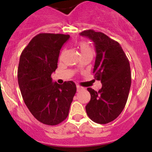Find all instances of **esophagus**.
<instances>
[{"instance_id":"esophagus-1","label":"esophagus","mask_w":152,"mask_h":152,"mask_svg":"<svg viewBox=\"0 0 152 152\" xmlns=\"http://www.w3.org/2000/svg\"><path fill=\"white\" fill-rule=\"evenodd\" d=\"M82 87H80V86H79V85H77V91H80V90L82 89Z\"/></svg>"}]
</instances>
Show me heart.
<instances>
[{
	"label": "heart",
	"mask_w": 152,
	"mask_h": 152,
	"mask_svg": "<svg viewBox=\"0 0 152 152\" xmlns=\"http://www.w3.org/2000/svg\"><path fill=\"white\" fill-rule=\"evenodd\" d=\"M77 47L78 49H80V52L81 53L82 56H84V55H88V54H92L94 52V50H93L92 47L89 45V43L86 42L84 41H80L77 43Z\"/></svg>",
	"instance_id": "obj_1"
}]
</instances>
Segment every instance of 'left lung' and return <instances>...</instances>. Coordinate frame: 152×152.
Here are the masks:
<instances>
[{"label":"left lung","instance_id":"1","mask_svg":"<svg viewBox=\"0 0 152 152\" xmlns=\"http://www.w3.org/2000/svg\"><path fill=\"white\" fill-rule=\"evenodd\" d=\"M80 35L94 42L96 56L93 73L102 83L98 91L88 88L91 100L86 112L95 123L107 124L119 116L127 102L132 81L129 61L119 42L104 33L88 29Z\"/></svg>","mask_w":152,"mask_h":152}]
</instances>
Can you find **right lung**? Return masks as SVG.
Returning a JSON list of instances; mask_svg holds the SVG:
<instances>
[{
    "instance_id": "right-lung-1",
    "label": "right lung",
    "mask_w": 152,
    "mask_h": 152,
    "mask_svg": "<svg viewBox=\"0 0 152 152\" xmlns=\"http://www.w3.org/2000/svg\"><path fill=\"white\" fill-rule=\"evenodd\" d=\"M69 35L39 33L23 50L17 78L24 103L33 116L49 126L59 124L68 116L77 88L72 80L52 82L60 49Z\"/></svg>"
}]
</instances>
